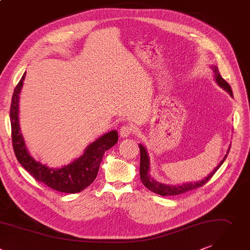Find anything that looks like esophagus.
Here are the masks:
<instances>
[{
    "label": "esophagus",
    "instance_id": "esophagus-1",
    "mask_svg": "<svg viewBox=\"0 0 250 250\" xmlns=\"http://www.w3.org/2000/svg\"><path fill=\"white\" fill-rule=\"evenodd\" d=\"M132 133H133V128H132V126H129V125H124V126H122L121 129H120V131H119L120 136L123 137V138L130 136Z\"/></svg>",
    "mask_w": 250,
    "mask_h": 250
}]
</instances>
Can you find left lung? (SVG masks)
Listing matches in <instances>:
<instances>
[{
    "label": "left lung",
    "instance_id": "8db88e82",
    "mask_svg": "<svg viewBox=\"0 0 250 250\" xmlns=\"http://www.w3.org/2000/svg\"><path fill=\"white\" fill-rule=\"evenodd\" d=\"M213 72H214V76L216 79L217 83L223 87L224 89H226L231 96H232V90L230 85L229 84V83L227 81H225L223 79V77L221 76L219 69L217 66H213L212 67ZM140 147V154H141V161H140V178L142 183L149 190L154 193H157L159 195L162 196H174V195H179L185 192H188L190 190H193L195 188H199L203 186L205 183H207L212 176L215 174V172L220 168V167L223 165V163L225 162V160L228 157V154L229 152V147L227 152V155L224 157V159L222 160V162L218 165V167L204 179H202L201 181H197V182H189V183H184L182 185H167V184H163L161 182H158L157 180H155L151 175H149L148 171H149V158L148 155L146 153V149L143 145H139Z\"/></svg>",
    "mask_w": 250,
    "mask_h": 250
}]
</instances>
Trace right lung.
<instances>
[{"instance_id":"add662e5","label":"right lung","mask_w":250,"mask_h":250,"mask_svg":"<svg viewBox=\"0 0 250 250\" xmlns=\"http://www.w3.org/2000/svg\"><path fill=\"white\" fill-rule=\"evenodd\" d=\"M24 78L25 73L14 90L10 109L13 147L19 163L37 181L54 190L71 194L83 191L96 178L105 151L117 143V131H110L96 139L85 147L83 155L61 168H50L35 161L27 152L19 122V101Z\"/></svg>"}]
</instances>
